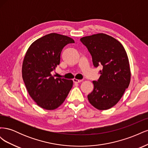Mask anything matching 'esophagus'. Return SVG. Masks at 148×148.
Returning a JSON list of instances; mask_svg holds the SVG:
<instances>
[{
  "label": "esophagus",
  "mask_w": 148,
  "mask_h": 148,
  "mask_svg": "<svg viewBox=\"0 0 148 148\" xmlns=\"http://www.w3.org/2000/svg\"><path fill=\"white\" fill-rule=\"evenodd\" d=\"M82 81H83L82 79H76V78H73V82L74 83H77L82 82Z\"/></svg>",
  "instance_id": "esophagus-1"
}]
</instances>
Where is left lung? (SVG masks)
Returning <instances> with one entry per match:
<instances>
[{"instance_id":"1","label":"left lung","mask_w":148,"mask_h":148,"mask_svg":"<svg viewBox=\"0 0 148 148\" xmlns=\"http://www.w3.org/2000/svg\"><path fill=\"white\" fill-rule=\"evenodd\" d=\"M80 41L91 53L95 67H102L99 79L92 82L94 89L88 95V101L97 109H109L120 101L130 82L127 52L119 41L104 33L85 36Z\"/></svg>"}]
</instances>
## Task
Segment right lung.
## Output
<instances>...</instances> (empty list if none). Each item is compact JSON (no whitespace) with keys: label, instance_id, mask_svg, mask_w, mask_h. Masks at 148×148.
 <instances>
[{"label":"right lung","instance_id":"add662e5","mask_svg":"<svg viewBox=\"0 0 148 148\" xmlns=\"http://www.w3.org/2000/svg\"><path fill=\"white\" fill-rule=\"evenodd\" d=\"M74 42L66 36L51 33L36 40L26 51L22 77L29 96L42 109H57L72 88V80L54 78L51 72L59 65L63 48Z\"/></svg>","mask_w":148,"mask_h":148}]
</instances>
